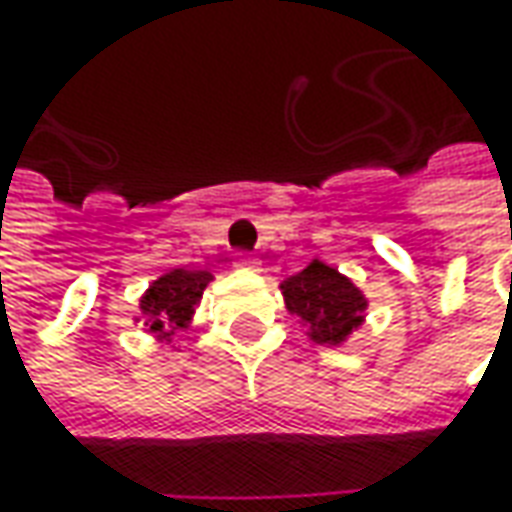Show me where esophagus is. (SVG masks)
<instances>
[{
	"label": "esophagus",
	"mask_w": 512,
	"mask_h": 512,
	"mask_svg": "<svg viewBox=\"0 0 512 512\" xmlns=\"http://www.w3.org/2000/svg\"><path fill=\"white\" fill-rule=\"evenodd\" d=\"M236 267H242V270H259V259H253V256L242 253V256L236 259Z\"/></svg>",
	"instance_id": "1"
}]
</instances>
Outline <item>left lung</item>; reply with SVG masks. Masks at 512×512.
Returning a JSON list of instances; mask_svg holds the SVG:
<instances>
[{
  "mask_svg": "<svg viewBox=\"0 0 512 512\" xmlns=\"http://www.w3.org/2000/svg\"><path fill=\"white\" fill-rule=\"evenodd\" d=\"M282 296L287 310L307 330V339L316 344H342L356 327H362L367 310L362 290L319 259L285 279Z\"/></svg>",
  "mask_w": 512,
  "mask_h": 512,
  "instance_id": "left-lung-1",
  "label": "left lung"
}]
</instances>
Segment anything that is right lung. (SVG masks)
<instances>
[{"mask_svg":"<svg viewBox=\"0 0 512 512\" xmlns=\"http://www.w3.org/2000/svg\"><path fill=\"white\" fill-rule=\"evenodd\" d=\"M210 279L213 276L207 270H185V267L168 270L139 299L142 316L136 322H142L145 330L153 333L156 339L170 342V336L179 327L190 325V316L199 305L205 287L210 285Z\"/></svg>","mask_w":512,"mask_h":512,"instance_id":"add662e5","label":"right lung"}]
</instances>
